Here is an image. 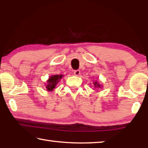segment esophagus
<instances>
[{"instance_id": "esophagus-1", "label": "esophagus", "mask_w": 148, "mask_h": 148, "mask_svg": "<svg viewBox=\"0 0 148 148\" xmlns=\"http://www.w3.org/2000/svg\"><path fill=\"white\" fill-rule=\"evenodd\" d=\"M74 74L75 76H79V75L80 74V71L79 70H76V71H74Z\"/></svg>"}]
</instances>
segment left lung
I'll return each instance as SVG.
<instances>
[{
  "mask_svg": "<svg viewBox=\"0 0 148 148\" xmlns=\"http://www.w3.org/2000/svg\"><path fill=\"white\" fill-rule=\"evenodd\" d=\"M93 84H94V86H95V87H96V88H100V87H101V88H102L101 85H100L97 82H94Z\"/></svg>",
  "mask_w": 148,
  "mask_h": 148,
  "instance_id": "obj_1",
  "label": "left lung"
}]
</instances>
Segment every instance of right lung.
I'll use <instances>...</instances> for the list:
<instances>
[{
	"instance_id": "1",
	"label": "right lung",
	"mask_w": 148,
	"mask_h": 148,
	"mask_svg": "<svg viewBox=\"0 0 148 148\" xmlns=\"http://www.w3.org/2000/svg\"><path fill=\"white\" fill-rule=\"evenodd\" d=\"M63 75H53V76H51L49 77V78L47 81V84H46V89L47 91H53V89H55L56 85L58 84L59 80L61 79Z\"/></svg>"
}]
</instances>
